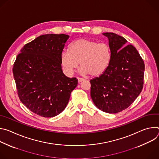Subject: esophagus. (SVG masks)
Returning <instances> with one entry per match:
<instances>
[{
	"label": "esophagus",
	"instance_id": "esophagus-1",
	"mask_svg": "<svg viewBox=\"0 0 159 159\" xmlns=\"http://www.w3.org/2000/svg\"><path fill=\"white\" fill-rule=\"evenodd\" d=\"M77 80H78V82H83V81H84V80H85V79H84L79 78V77H78V78H77Z\"/></svg>",
	"mask_w": 159,
	"mask_h": 159
}]
</instances>
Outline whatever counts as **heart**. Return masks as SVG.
I'll use <instances>...</instances> for the list:
<instances>
[{
	"label": "heart",
	"instance_id": "obj_1",
	"mask_svg": "<svg viewBox=\"0 0 159 159\" xmlns=\"http://www.w3.org/2000/svg\"><path fill=\"white\" fill-rule=\"evenodd\" d=\"M111 56V48L107 43L82 38L70 45L69 52L61 53L60 60L68 74L72 75L79 63L81 74H88L91 77H98L107 69Z\"/></svg>",
	"mask_w": 159,
	"mask_h": 159
}]
</instances>
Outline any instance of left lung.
I'll use <instances>...</instances> for the list:
<instances>
[{
	"mask_svg": "<svg viewBox=\"0 0 159 159\" xmlns=\"http://www.w3.org/2000/svg\"><path fill=\"white\" fill-rule=\"evenodd\" d=\"M111 50L106 71L90 80V96L95 106L107 113L128 107L142 92L145 65L140 54L127 40L113 33H104Z\"/></svg>",
	"mask_w": 159,
	"mask_h": 159,
	"instance_id": "obj_1",
	"label": "left lung"
}]
</instances>
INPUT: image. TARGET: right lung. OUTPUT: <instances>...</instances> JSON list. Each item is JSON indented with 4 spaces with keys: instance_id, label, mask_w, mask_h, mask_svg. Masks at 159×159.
I'll return each instance as SVG.
<instances>
[{
    "instance_id": "right-lung-1",
    "label": "right lung",
    "mask_w": 159,
    "mask_h": 159,
    "mask_svg": "<svg viewBox=\"0 0 159 159\" xmlns=\"http://www.w3.org/2000/svg\"><path fill=\"white\" fill-rule=\"evenodd\" d=\"M69 36L47 34L37 37L20 50L13 66L20 101L35 114L51 118L69 102L78 80L63 73L60 57Z\"/></svg>"
}]
</instances>
